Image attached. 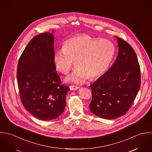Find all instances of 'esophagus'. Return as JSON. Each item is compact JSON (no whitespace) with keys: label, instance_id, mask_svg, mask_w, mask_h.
Returning a JSON list of instances; mask_svg holds the SVG:
<instances>
[{"label":"esophagus","instance_id":"1","mask_svg":"<svg viewBox=\"0 0 152 152\" xmlns=\"http://www.w3.org/2000/svg\"><path fill=\"white\" fill-rule=\"evenodd\" d=\"M79 88H80V87L74 86H69V89L71 91H72V90H77V89H78Z\"/></svg>","mask_w":152,"mask_h":152}]
</instances>
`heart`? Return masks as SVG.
<instances>
[{"mask_svg": "<svg viewBox=\"0 0 152 152\" xmlns=\"http://www.w3.org/2000/svg\"><path fill=\"white\" fill-rule=\"evenodd\" d=\"M115 52L114 44L109 41L80 34L65 40L62 49L54 53L53 63L58 71L66 74L74 61L77 67L66 80L79 84L89 77L96 79L102 75L108 69Z\"/></svg>", "mask_w": 152, "mask_h": 152, "instance_id": "b5f03b06", "label": "heart"}]
</instances>
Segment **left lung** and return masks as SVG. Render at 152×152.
I'll use <instances>...</instances> for the list:
<instances>
[{
  "label": "left lung",
  "mask_w": 152,
  "mask_h": 152,
  "mask_svg": "<svg viewBox=\"0 0 152 152\" xmlns=\"http://www.w3.org/2000/svg\"><path fill=\"white\" fill-rule=\"evenodd\" d=\"M119 47L117 58L108 70L90 87L89 109L106 119L126 114L140 87V69L137 56L130 44L115 37Z\"/></svg>",
  "instance_id": "obj_1"
}]
</instances>
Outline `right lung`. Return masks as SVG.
<instances>
[{
	"instance_id": "1",
	"label": "right lung",
	"mask_w": 152,
	"mask_h": 152,
	"mask_svg": "<svg viewBox=\"0 0 152 152\" xmlns=\"http://www.w3.org/2000/svg\"><path fill=\"white\" fill-rule=\"evenodd\" d=\"M54 36L45 32L34 37L19 58L17 80L23 105L35 118L50 121L65 107L69 87L61 85L53 63Z\"/></svg>"
}]
</instances>
